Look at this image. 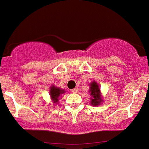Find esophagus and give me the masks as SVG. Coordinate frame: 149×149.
I'll return each mask as SVG.
<instances>
[{
    "label": "esophagus",
    "mask_w": 149,
    "mask_h": 149,
    "mask_svg": "<svg viewBox=\"0 0 149 149\" xmlns=\"http://www.w3.org/2000/svg\"><path fill=\"white\" fill-rule=\"evenodd\" d=\"M71 92H72V93H78V92H79V89H78V88L72 89V90H71Z\"/></svg>",
    "instance_id": "esophagus-1"
}]
</instances>
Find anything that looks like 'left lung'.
I'll list each match as a JSON object with an SVG mask.
<instances>
[{"label":"left lung","instance_id":"obj_1","mask_svg":"<svg viewBox=\"0 0 149 149\" xmlns=\"http://www.w3.org/2000/svg\"><path fill=\"white\" fill-rule=\"evenodd\" d=\"M90 93L92 96L91 102V105H93L94 106H99V104L102 102V100L101 98V94H100V89L98 87V85L95 82L91 83Z\"/></svg>","mask_w":149,"mask_h":149}]
</instances>
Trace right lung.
I'll return each instance as SVG.
<instances>
[{"instance_id":"add662e5","label":"right lung","mask_w":149,"mask_h":149,"mask_svg":"<svg viewBox=\"0 0 149 149\" xmlns=\"http://www.w3.org/2000/svg\"><path fill=\"white\" fill-rule=\"evenodd\" d=\"M64 93V90H60L59 88H57L54 86H52V87H51V90H50V94H51V97H52V99L56 102H58V97L60 96V94H63Z\"/></svg>"}]
</instances>
